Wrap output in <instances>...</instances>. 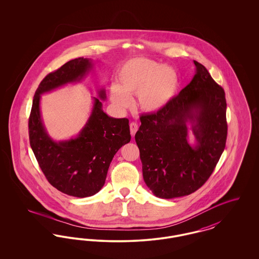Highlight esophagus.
<instances>
[{"mask_svg":"<svg viewBox=\"0 0 259 259\" xmlns=\"http://www.w3.org/2000/svg\"><path fill=\"white\" fill-rule=\"evenodd\" d=\"M138 129H139V126H138V124L136 123V122H131L130 123V132H131L132 137L135 136L136 132L138 131Z\"/></svg>","mask_w":259,"mask_h":259,"instance_id":"34e87169","label":"esophagus"}]
</instances>
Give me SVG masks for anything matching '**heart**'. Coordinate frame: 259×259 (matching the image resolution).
Segmentation results:
<instances>
[{"label":"heart","mask_w":259,"mask_h":259,"mask_svg":"<svg viewBox=\"0 0 259 259\" xmlns=\"http://www.w3.org/2000/svg\"><path fill=\"white\" fill-rule=\"evenodd\" d=\"M117 83H111L110 97L118 110L131 107L137 96L138 107L147 113L164 111L176 97L180 87L177 71L158 62L136 58L123 64L116 74Z\"/></svg>","instance_id":"heart-1"}]
</instances>
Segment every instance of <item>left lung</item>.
<instances>
[{"mask_svg": "<svg viewBox=\"0 0 259 259\" xmlns=\"http://www.w3.org/2000/svg\"><path fill=\"white\" fill-rule=\"evenodd\" d=\"M193 62L196 71L191 81L164 111L142 115L135 135L144 181L162 199L196 191L209 179L225 148L224 90L202 64Z\"/></svg>", "mask_w": 259, "mask_h": 259, "instance_id": "1", "label": "left lung"}]
</instances>
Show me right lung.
<instances>
[{
	"mask_svg": "<svg viewBox=\"0 0 259 259\" xmlns=\"http://www.w3.org/2000/svg\"><path fill=\"white\" fill-rule=\"evenodd\" d=\"M93 67L92 59L79 57L48 74L37 87L29 118L30 145L41 171L50 185L74 197H89L101 190L113 156L131 140L129 120L103 111L102 100L107 98L103 87L93 97L91 113L77 135L63 141L49 135L40 113L41 95L80 82Z\"/></svg>",
	"mask_w": 259,
	"mask_h": 259,
	"instance_id": "1",
	"label": "right lung"
}]
</instances>
